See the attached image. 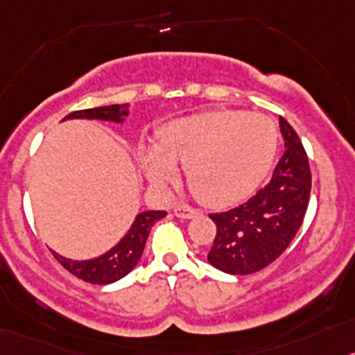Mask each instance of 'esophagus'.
Segmentation results:
<instances>
[{"label": "esophagus", "instance_id": "esophagus-1", "mask_svg": "<svg viewBox=\"0 0 355 355\" xmlns=\"http://www.w3.org/2000/svg\"><path fill=\"white\" fill-rule=\"evenodd\" d=\"M175 216L180 217V219H191V217H194L198 214L196 209H193V207L189 205H177L173 209Z\"/></svg>", "mask_w": 355, "mask_h": 355}]
</instances>
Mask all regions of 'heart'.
I'll list each match as a JSON object with an SVG mask.
<instances>
[{"instance_id":"1","label":"heart","mask_w":355,"mask_h":355,"mask_svg":"<svg viewBox=\"0 0 355 355\" xmlns=\"http://www.w3.org/2000/svg\"><path fill=\"white\" fill-rule=\"evenodd\" d=\"M277 150L272 118L245 111H209L177 118L161 130L159 146L141 150L146 178L164 185L184 162L191 189L209 205H230L257 189Z\"/></svg>"}]
</instances>
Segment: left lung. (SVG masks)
<instances>
[{
    "label": "left lung",
    "instance_id": "left-lung-1",
    "mask_svg": "<svg viewBox=\"0 0 355 355\" xmlns=\"http://www.w3.org/2000/svg\"><path fill=\"white\" fill-rule=\"evenodd\" d=\"M285 154L272 180L244 205L210 214L217 233L209 263L233 276H244L272 263L299 232L311 193V171L304 146L285 118H279Z\"/></svg>",
    "mask_w": 355,
    "mask_h": 355
}]
</instances>
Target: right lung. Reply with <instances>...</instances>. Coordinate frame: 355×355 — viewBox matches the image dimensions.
Masks as SVG:
<instances>
[{
    "mask_svg": "<svg viewBox=\"0 0 355 355\" xmlns=\"http://www.w3.org/2000/svg\"><path fill=\"white\" fill-rule=\"evenodd\" d=\"M129 116V104H113V106L92 107V110L74 111L67 114L63 120H102V122L123 123ZM166 216L164 210H145L139 212L127 230V233L120 239L116 245L106 251L104 254L92 260H70V258L62 257L54 253V258L69 270L70 274L78 276L79 279L92 283V285H110L114 281L125 277L130 270L138 265L139 258L145 249L146 239H148L150 228L154 226L155 221Z\"/></svg>",
    "mask_w": 355,
    "mask_h": 355,
    "instance_id": "1",
    "label": "right lung"
}]
</instances>
